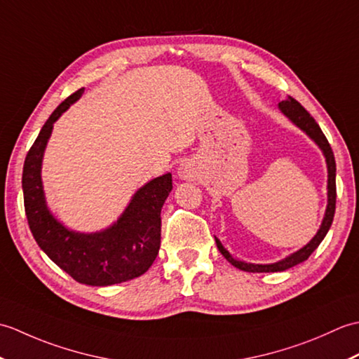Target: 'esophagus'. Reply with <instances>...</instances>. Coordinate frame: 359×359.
Wrapping results in <instances>:
<instances>
[{"instance_id":"34e87169","label":"esophagus","mask_w":359,"mask_h":359,"mask_svg":"<svg viewBox=\"0 0 359 359\" xmlns=\"http://www.w3.org/2000/svg\"><path fill=\"white\" fill-rule=\"evenodd\" d=\"M197 174H199V170H197V166L191 160H185V162H182L179 165L177 175L182 180H194L197 177Z\"/></svg>"}]
</instances>
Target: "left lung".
Returning <instances> with one entry per match:
<instances>
[{
    "label": "left lung",
    "mask_w": 359,
    "mask_h": 359,
    "mask_svg": "<svg viewBox=\"0 0 359 359\" xmlns=\"http://www.w3.org/2000/svg\"><path fill=\"white\" fill-rule=\"evenodd\" d=\"M279 111L284 114V116L292 121L294 126H297L301 131L306 133L311 140H313L319 149L323 151V154L325 157V163H327V208L324 212V219L323 224L319 226L318 233L315 234V238L311 239L307 245H304L301 250L294 251L290 256L280 259L278 262L273 264H250V262H243L239 261V259H234L230 251H228L217 238L216 243L220 253L224 255L228 262L234 265L236 269H239L242 271H250V273H274V271H284L292 269V266L301 264L304 261H307L309 256L313 253V251L319 247V243L323 242L325 238V234L329 233L332 222H333V216H334V205H337V163H334V156L333 151L330 148L329 142H327L324 133L321 131V128L315 121V118L310 116V114L304 109V106L301 103H297L293 97H287L285 100L279 102Z\"/></svg>",
    "instance_id": "1"
}]
</instances>
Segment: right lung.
<instances>
[{
    "label": "right lung",
    "mask_w": 359,
    "mask_h": 359,
    "mask_svg": "<svg viewBox=\"0 0 359 359\" xmlns=\"http://www.w3.org/2000/svg\"><path fill=\"white\" fill-rule=\"evenodd\" d=\"M69 95L41 128L22 168V194L30 231L50 261L80 284L106 287L139 278L156 261L160 248L162 211L172 189L166 172L139 188L120 217L104 230L80 233L65 226L46 203L41 165L53 123L81 97Z\"/></svg>",
    "instance_id": "1"
}]
</instances>
